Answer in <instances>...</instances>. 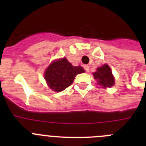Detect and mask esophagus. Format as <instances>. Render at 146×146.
I'll return each mask as SVG.
<instances>
[{"label":"esophagus","mask_w":146,"mask_h":146,"mask_svg":"<svg viewBox=\"0 0 146 146\" xmlns=\"http://www.w3.org/2000/svg\"><path fill=\"white\" fill-rule=\"evenodd\" d=\"M84 69L86 72H89V66L88 65H84Z\"/></svg>","instance_id":"esophagus-1"}]
</instances>
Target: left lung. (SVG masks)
Instances as JSON below:
<instances>
[{"instance_id": "8db88e82", "label": "left lung", "mask_w": 146, "mask_h": 146, "mask_svg": "<svg viewBox=\"0 0 146 146\" xmlns=\"http://www.w3.org/2000/svg\"><path fill=\"white\" fill-rule=\"evenodd\" d=\"M94 79L97 81V83L102 87H111L114 86V77L109 66L105 64L103 66L99 67L97 71L94 72Z\"/></svg>"}]
</instances>
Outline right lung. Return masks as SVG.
Here are the masks:
<instances>
[{
  "label": "right lung",
  "instance_id": "add662e5",
  "mask_svg": "<svg viewBox=\"0 0 146 146\" xmlns=\"http://www.w3.org/2000/svg\"><path fill=\"white\" fill-rule=\"evenodd\" d=\"M85 70L81 66H73L66 58L52 62L46 69L45 80L50 88L57 92L64 91L72 84L74 77Z\"/></svg>",
  "mask_w": 146,
  "mask_h": 146
}]
</instances>
